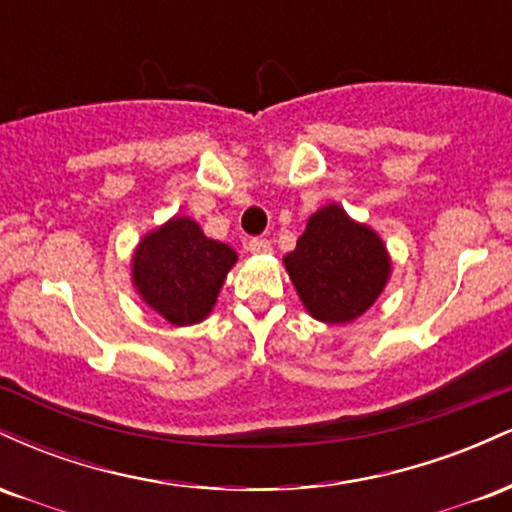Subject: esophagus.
<instances>
[{"label":"esophagus","instance_id":"obj_1","mask_svg":"<svg viewBox=\"0 0 512 512\" xmlns=\"http://www.w3.org/2000/svg\"><path fill=\"white\" fill-rule=\"evenodd\" d=\"M248 250L252 255H269L272 252V243L267 238H252L248 243Z\"/></svg>","mask_w":512,"mask_h":512}]
</instances>
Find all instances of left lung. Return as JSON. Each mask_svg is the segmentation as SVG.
Returning <instances> with one entry per match:
<instances>
[{
    "instance_id": "1",
    "label": "left lung",
    "mask_w": 512,
    "mask_h": 512,
    "mask_svg": "<svg viewBox=\"0 0 512 512\" xmlns=\"http://www.w3.org/2000/svg\"><path fill=\"white\" fill-rule=\"evenodd\" d=\"M284 267L303 308L325 325H346L361 317L392 274L383 238L334 202L310 216L296 250L284 257Z\"/></svg>"
}]
</instances>
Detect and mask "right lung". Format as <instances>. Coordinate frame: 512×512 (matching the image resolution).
<instances>
[{"instance_id": "obj_1", "label": "right lung", "mask_w": 512, "mask_h": 512, "mask_svg": "<svg viewBox=\"0 0 512 512\" xmlns=\"http://www.w3.org/2000/svg\"><path fill=\"white\" fill-rule=\"evenodd\" d=\"M236 262L231 245L204 236L190 216H173L139 240L132 255V284L170 325H197L214 310Z\"/></svg>"}]
</instances>
